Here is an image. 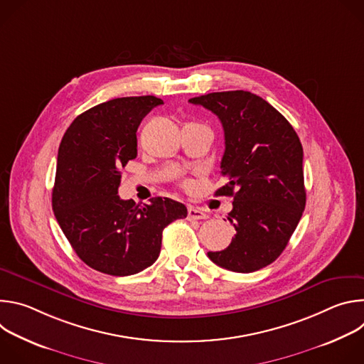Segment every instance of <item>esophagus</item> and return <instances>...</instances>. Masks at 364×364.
Masks as SVG:
<instances>
[{"mask_svg":"<svg viewBox=\"0 0 364 364\" xmlns=\"http://www.w3.org/2000/svg\"><path fill=\"white\" fill-rule=\"evenodd\" d=\"M187 218L188 220H200V219H207V215L197 209V207H193V205H188L187 207Z\"/></svg>","mask_w":364,"mask_h":364,"instance_id":"obj_1","label":"esophagus"}]
</instances>
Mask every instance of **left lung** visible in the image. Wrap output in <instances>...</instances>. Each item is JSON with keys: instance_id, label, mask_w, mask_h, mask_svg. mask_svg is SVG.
<instances>
[{"instance_id": "obj_1", "label": "left lung", "mask_w": 364, "mask_h": 364, "mask_svg": "<svg viewBox=\"0 0 364 364\" xmlns=\"http://www.w3.org/2000/svg\"><path fill=\"white\" fill-rule=\"evenodd\" d=\"M212 111L225 131L220 163L228 183L216 196H232L228 219L236 233L212 261L249 274L268 267L287 247L305 209L302 145L292 125L272 105L246 90L188 99Z\"/></svg>"}]
</instances>
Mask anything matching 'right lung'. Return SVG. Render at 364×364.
I'll return each instance as SVG.
<instances>
[{
	"label": "right lung",
	"mask_w": 364,
	"mask_h": 364,
	"mask_svg": "<svg viewBox=\"0 0 364 364\" xmlns=\"http://www.w3.org/2000/svg\"><path fill=\"white\" fill-rule=\"evenodd\" d=\"M163 100L117 97L80 114L59 146L53 212L82 261L102 274L134 275L160 255L163 230L184 219L183 203L152 197L139 205L118 196L121 170L136 157V129Z\"/></svg>",
	"instance_id": "right-lung-1"
}]
</instances>
